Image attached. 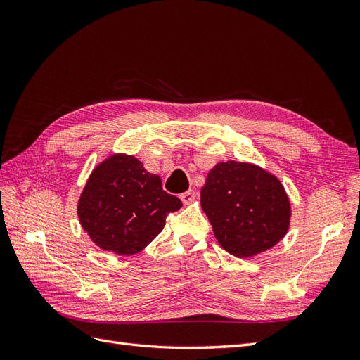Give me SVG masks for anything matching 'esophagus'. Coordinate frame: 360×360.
Returning <instances> with one entry per match:
<instances>
[{
    "label": "esophagus",
    "instance_id": "obj_1",
    "mask_svg": "<svg viewBox=\"0 0 360 360\" xmlns=\"http://www.w3.org/2000/svg\"><path fill=\"white\" fill-rule=\"evenodd\" d=\"M195 197H197V192H195L193 189H189L180 195V200L183 201V204H189L195 200Z\"/></svg>",
    "mask_w": 360,
    "mask_h": 360
}]
</instances>
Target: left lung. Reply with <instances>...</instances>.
I'll use <instances>...</instances> for the list:
<instances>
[{"instance_id":"obj_1","label":"left lung","mask_w":360,"mask_h":360,"mask_svg":"<svg viewBox=\"0 0 360 360\" xmlns=\"http://www.w3.org/2000/svg\"><path fill=\"white\" fill-rule=\"evenodd\" d=\"M201 205L216 240L238 258L275 246L290 226L291 207L284 186L252 163H217L201 189Z\"/></svg>"}]
</instances>
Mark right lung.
<instances>
[{
	"label": "right lung",
	"instance_id": "1",
	"mask_svg": "<svg viewBox=\"0 0 360 360\" xmlns=\"http://www.w3.org/2000/svg\"><path fill=\"white\" fill-rule=\"evenodd\" d=\"M181 201L134 156L114 155L97 165L78 202L84 231L105 250L134 255L165 226Z\"/></svg>",
	"mask_w": 360,
	"mask_h": 360
}]
</instances>
